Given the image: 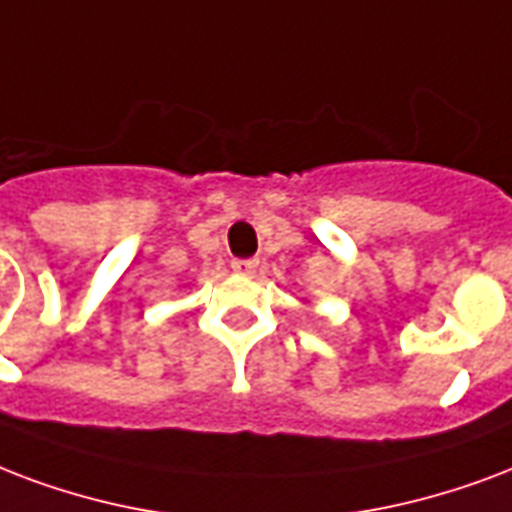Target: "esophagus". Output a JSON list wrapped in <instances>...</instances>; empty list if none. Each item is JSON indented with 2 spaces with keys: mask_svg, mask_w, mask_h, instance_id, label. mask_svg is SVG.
I'll return each mask as SVG.
<instances>
[{
  "mask_svg": "<svg viewBox=\"0 0 512 512\" xmlns=\"http://www.w3.org/2000/svg\"><path fill=\"white\" fill-rule=\"evenodd\" d=\"M257 265H260V260L249 257V260H233V263H230V268L239 273V276H252V273L257 271Z\"/></svg>",
  "mask_w": 512,
  "mask_h": 512,
  "instance_id": "34e87169",
  "label": "esophagus"
}]
</instances>
